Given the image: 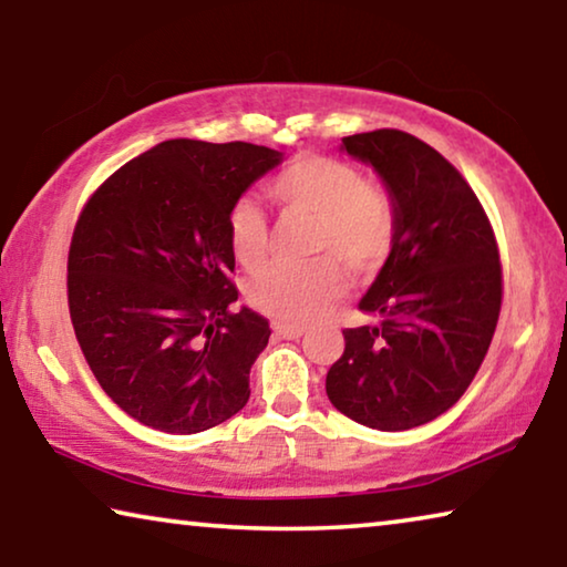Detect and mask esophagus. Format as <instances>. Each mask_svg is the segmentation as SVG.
Returning a JSON list of instances; mask_svg holds the SVG:
<instances>
[{
  "instance_id": "esophagus-1",
  "label": "esophagus",
  "mask_w": 567,
  "mask_h": 567,
  "mask_svg": "<svg viewBox=\"0 0 567 567\" xmlns=\"http://www.w3.org/2000/svg\"><path fill=\"white\" fill-rule=\"evenodd\" d=\"M272 330H275V334H280V338H285V340H297L300 334H305V328H300V324H290L282 320H275Z\"/></svg>"
}]
</instances>
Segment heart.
Here are the masks:
<instances>
[{"instance_id":"1","label":"heart","mask_w":567,"mask_h":567,"mask_svg":"<svg viewBox=\"0 0 567 567\" xmlns=\"http://www.w3.org/2000/svg\"><path fill=\"white\" fill-rule=\"evenodd\" d=\"M267 197L285 215L315 217L310 262H275L249 282V302L282 322H307L344 287V271L368 277L388 260L398 237V207L385 187L350 162L300 155L267 182ZM227 239L237 262L257 270L270 255L272 229L262 207L239 197L227 213Z\"/></svg>"}]
</instances>
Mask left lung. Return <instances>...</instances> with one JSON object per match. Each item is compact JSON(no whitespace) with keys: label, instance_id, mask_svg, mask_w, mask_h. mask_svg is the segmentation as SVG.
<instances>
[{"label":"left lung","instance_id":"1","mask_svg":"<svg viewBox=\"0 0 567 567\" xmlns=\"http://www.w3.org/2000/svg\"><path fill=\"white\" fill-rule=\"evenodd\" d=\"M342 147L385 179L398 237L360 300L380 322L342 330L324 390L342 415L398 433L443 415L477 375L501 318V249L473 187L437 150L400 130L352 134Z\"/></svg>","mask_w":567,"mask_h":567}]
</instances>
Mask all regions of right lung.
Instances as JSON below:
<instances>
[{
	"instance_id": "add662e5",
	"label": "right lung",
	"mask_w": 567,
	"mask_h": 567,
	"mask_svg": "<svg viewBox=\"0 0 567 567\" xmlns=\"http://www.w3.org/2000/svg\"><path fill=\"white\" fill-rule=\"evenodd\" d=\"M282 159L249 142L169 140L102 182L76 217L66 302L92 375L159 433L237 415L270 322L233 310L227 213Z\"/></svg>"
}]
</instances>
